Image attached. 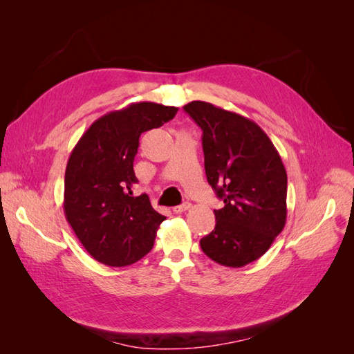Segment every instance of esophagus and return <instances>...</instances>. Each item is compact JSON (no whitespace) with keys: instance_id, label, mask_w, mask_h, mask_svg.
<instances>
[{"instance_id":"1","label":"esophagus","mask_w":354,"mask_h":354,"mask_svg":"<svg viewBox=\"0 0 354 354\" xmlns=\"http://www.w3.org/2000/svg\"><path fill=\"white\" fill-rule=\"evenodd\" d=\"M190 208H192V203H190V202H183V203H181V205L174 207L173 211H174L176 214H180V212H185V211H187V209H190Z\"/></svg>"}]
</instances>
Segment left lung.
<instances>
[{
    "instance_id": "obj_1",
    "label": "left lung",
    "mask_w": 354,
    "mask_h": 354,
    "mask_svg": "<svg viewBox=\"0 0 354 354\" xmlns=\"http://www.w3.org/2000/svg\"><path fill=\"white\" fill-rule=\"evenodd\" d=\"M185 112L202 130L205 174L224 202L216 227L201 239L211 260L243 267L270 248L286 221V171L267 134L254 121L207 102Z\"/></svg>"
}]
</instances>
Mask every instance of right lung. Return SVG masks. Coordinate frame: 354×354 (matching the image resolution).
<instances>
[{
  "label": "right lung",
  "instance_id": "1",
  "mask_svg": "<svg viewBox=\"0 0 354 354\" xmlns=\"http://www.w3.org/2000/svg\"><path fill=\"white\" fill-rule=\"evenodd\" d=\"M174 106L131 103L94 121L69 156L63 209L87 252L106 266H130L153 248L165 220L146 194L133 196L134 156L142 133L177 113Z\"/></svg>",
  "mask_w": 354,
  "mask_h": 354
}]
</instances>
